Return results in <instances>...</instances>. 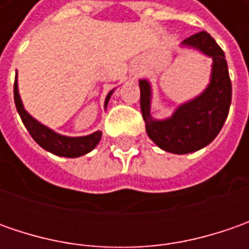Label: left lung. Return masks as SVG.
<instances>
[{"label":"left lung","mask_w":249,"mask_h":249,"mask_svg":"<svg viewBox=\"0 0 249 249\" xmlns=\"http://www.w3.org/2000/svg\"><path fill=\"white\" fill-rule=\"evenodd\" d=\"M212 58V76L206 90L178 107L172 118L154 120L149 115L151 87L140 80V105L147 124L148 137L159 148L172 154H188L212 142L225 124L231 104V80L225 53L206 32L193 34L183 41Z\"/></svg>","instance_id":"left-lung-1"}]
</instances>
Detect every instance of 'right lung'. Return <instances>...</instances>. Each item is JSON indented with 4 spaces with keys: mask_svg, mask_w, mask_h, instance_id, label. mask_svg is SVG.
Instances as JSON below:
<instances>
[{
    "mask_svg": "<svg viewBox=\"0 0 249 249\" xmlns=\"http://www.w3.org/2000/svg\"><path fill=\"white\" fill-rule=\"evenodd\" d=\"M109 94L107 95L105 100V105L108 104L110 98ZM14 98L16 109L20 115V119L23 122L27 131L30 133V136L33 140L41 147V148L47 149L50 152H53L55 155L59 157H66V158H77L82 157L84 154L90 152L91 149L95 148V145L100 142L101 140V131H95L90 136L86 137H66V136H61L58 133H55L51 129L45 127L44 124L38 123L37 120L33 119L23 108V104L19 97V91H18V80L15 79L14 84Z\"/></svg>",
    "mask_w": 249,
    "mask_h": 249,
    "instance_id": "obj_1",
    "label": "right lung"
}]
</instances>
